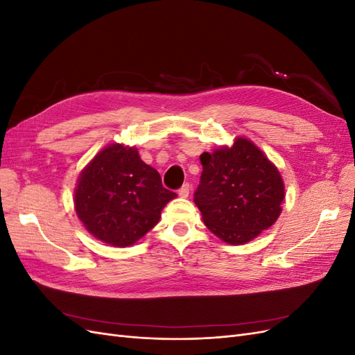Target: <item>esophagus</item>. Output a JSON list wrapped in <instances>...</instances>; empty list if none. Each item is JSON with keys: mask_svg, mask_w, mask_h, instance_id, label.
Here are the masks:
<instances>
[{"mask_svg": "<svg viewBox=\"0 0 355 355\" xmlns=\"http://www.w3.org/2000/svg\"><path fill=\"white\" fill-rule=\"evenodd\" d=\"M179 196L182 198H187L189 196V184H184V187L179 189Z\"/></svg>", "mask_w": 355, "mask_h": 355, "instance_id": "1", "label": "esophagus"}]
</instances>
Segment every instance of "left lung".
Segmentation results:
<instances>
[{"label":"left lung","mask_w":355,"mask_h":355,"mask_svg":"<svg viewBox=\"0 0 355 355\" xmlns=\"http://www.w3.org/2000/svg\"><path fill=\"white\" fill-rule=\"evenodd\" d=\"M194 202L206 227L228 244H244L275 223L286 197L272 161L247 137L200 155Z\"/></svg>","instance_id":"8db88e82"}]
</instances>
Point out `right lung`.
Returning a JSON list of instances; mask_svg holds the SVG:
<instances>
[{
    "label": "right lung",
    "instance_id": "right-lung-1",
    "mask_svg": "<svg viewBox=\"0 0 355 355\" xmlns=\"http://www.w3.org/2000/svg\"><path fill=\"white\" fill-rule=\"evenodd\" d=\"M73 207L94 239L128 247L151 231L175 192L161 184L158 171L141 159L136 146H105L77 180Z\"/></svg>",
    "mask_w": 355,
    "mask_h": 355
}]
</instances>
